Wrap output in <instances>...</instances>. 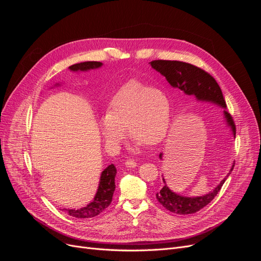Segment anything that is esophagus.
Returning a JSON list of instances; mask_svg holds the SVG:
<instances>
[{
    "instance_id": "esophagus-1",
    "label": "esophagus",
    "mask_w": 261,
    "mask_h": 261,
    "mask_svg": "<svg viewBox=\"0 0 261 261\" xmlns=\"http://www.w3.org/2000/svg\"><path fill=\"white\" fill-rule=\"evenodd\" d=\"M125 165H126V167H127V168L133 169V168L137 167V163H136V161H134V160H126Z\"/></svg>"
}]
</instances>
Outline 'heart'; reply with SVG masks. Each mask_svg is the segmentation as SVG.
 I'll return each mask as SVG.
<instances>
[{
	"mask_svg": "<svg viewBox=\"0 0 261 261\" xmlns=\"http://www.w3.org/2000/svg\"><path fill=\"white\" fill-rule=\"evenodd\" d=\"M169 122L170 103L167 96L144 83L130 81L108 102L100 130L108 144H116L125 128L134 140L152 146L163 139Z\"/></svg>",
	"mask_w": 261,
	"mask_h": 261,
	"instance_id": "obj_1",
	"label": "heart"
}]
</instances>
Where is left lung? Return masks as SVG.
I'll return each mask as SVG.
<instances>
[{
  "instance_id": "left-lung-1",
  "label": "left lung",
  "mask_w": 261,
  "mask_h": 261,
  "mask_svg": "<svg viewBox=\"0 0 261 261\" xmlns=\"http://www.w3.org/2000/svg\"><path fill=\"white\" fill-rule=\"evenodd\" d=\"M150 64L167 78L171 86L180 89L186 94L195 96L198 100L211 101L222 108L226 107L220 86L215 78L204 69L186 62L169 60H154L150 62ZM224 115L235 135L236 127L232 115L226 111H224ZM234 165L235 163L233 164L231 171L234 169ZM224 181L225 179L221 181L211 193L201 197H193L192 198V197L179 196L170 191L167 185H164L160 189V192L156 193L155 197L158 201L171 212L177 213V215H191V213L201 210L208 203H210L220 192Z\"/></svg>"
}]
</instances>
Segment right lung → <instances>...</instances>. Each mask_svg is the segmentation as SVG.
<instances>
[{
  "label": "right lung",
  "mask_w": 261,
  "mask_h": 261,
  "mask_svg": "<svg viewBox=\"0 0 261 261\" xmlns=\"http://www.w3.org/2000/svg\"><path fill=\"white\" fill-rule=\"evenodd\" d=\"M102 65L101 62H83L78 63L69 66L70 70H88L92 68H98ZM115 175H116V169L113 164H110L107 169L103 170L100 178V184L96 197L92 202H90L88 206L84 207L82 209H65L69 216L75 217L77 219H88L93 218L102 211H105L112 201L113 193L115 189Z\"/></svg>",
  "instance_id": "1"
}]
</instances>
